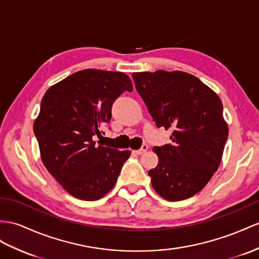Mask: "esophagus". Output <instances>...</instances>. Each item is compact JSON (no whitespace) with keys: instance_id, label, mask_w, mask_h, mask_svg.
Returning a JSON list of instances; mask_svg holds the SVG:
<instances>
[{"instance_id":"obj_1","label":"esophagus","mask_w":259,"mask_h":259,"mask_svg":"<svg viewBox=\"0 0 259 259\" xmlns=\"http://www.w3.org/2000/svg\"><path fill=\"white\" fill-rule=\"evenodd\" d=\"M148 149H149V147L147 144H143L142 145V148L140 149V150H136V151H134V153L135 154H137V155H141V154H143L144 152H147L148 151Z\"/></svg>"}]
</instances>
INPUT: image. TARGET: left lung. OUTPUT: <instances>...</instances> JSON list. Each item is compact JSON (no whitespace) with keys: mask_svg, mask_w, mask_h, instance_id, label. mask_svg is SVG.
<instances>
[{"mask_svg":"<svg viewBox=\"0 0 259 259\" xmlns=\"http://www.w3.org/2000/svg\"><path fill=\"white\" fill-rule=\"evenodd\" d=\"M136 89L158 128L171 129L173 144L155 147L149 170L154 190L168 201L199 193L218 170L229 127L214 91L183 71L136 72Z\"/></svg>","mask_w":259,"mask_h":259,"instance_id":"1","label":"left lung"}]
</instances>
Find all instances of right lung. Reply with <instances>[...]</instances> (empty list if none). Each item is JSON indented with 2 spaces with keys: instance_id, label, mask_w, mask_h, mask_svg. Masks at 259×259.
<instances>
[{
  "instance_id": "right-lung-1",
  "label": "right lung",
  "mask_w": 259,
  "mask_h": 259,
  "mask_svg": "<svg viewBox=\"0 0 259 259\" xmlns=\"http://www.w3.org/2000/svg\"><path fill=\"white\" fill-rule=\"evenodd\" d=\"M122 72L86 69L52 85L41 99L34 132L44 165L70 195L95 201L115 186L130 151L96 144L111 105L132 92Z\"/></svg>"
}]
</instances>
